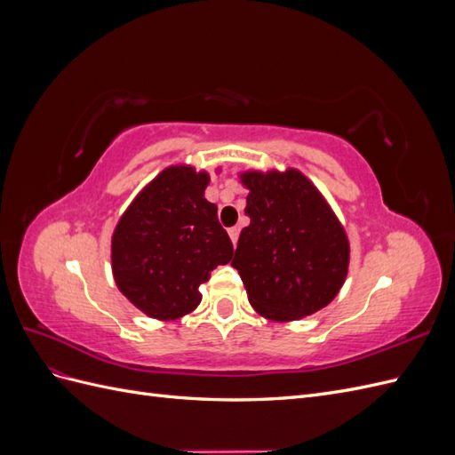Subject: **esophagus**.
<instances>
[{"label": "esophagus", "mask_w": 455, "mask_h": 455, "mask_svg": "<svg viewBox=\"0 0 455 455\" xmlns=\"http://www.w3.org/2000/svg\"><path fill=\"white\" fill-rule=\"evenodd\" d=\"M239 231H241V229H239L237 226H235V228H229V229H228V233H229V239H231V243H233V244H237V239H239Z\"/></svg>", "instance_id": "esophagus-1"}]
</instances>
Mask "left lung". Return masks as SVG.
Listing matches in <instances>:
<instances>
[{
	"mask_svg": "<svg viewBox=\"0 0 455 455\" xmlns=\"http://www.w3.org/2000/svg\"><path fill=\"white\" fill-rule=\"evenodd\" d=\"M249 189L231 266L251 306L269 321H298L326 307L346 283L349 239L332 206L298 169L244 171Z\"/></svg>",
	"mask_w": 455,
	"mask_h": 455,
	"instance_id": "1",
	"label": "left lung"
}]
</instances>
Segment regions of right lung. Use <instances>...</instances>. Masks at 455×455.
Wrapping results in <instances>:
<instances>
[{
  "label": "right lung",
  "instance_id": "add662e5",
  "mask_svg": "<svg viewBox=\"0 0 455 455\" xmlns=\"http://www.w3.org/2000/svg\"><path fill=\"white\" fill-rule=\"evenodd\" d=\"M209 182V172L191 164L163 169L114 229L116 284L151 319L174 321L194 311L203 298L199 286L233 256L218 206L204 199Z\"/></svg>",
  "mask_w": 455,
  "mask_h": 455
}]
</instances>
